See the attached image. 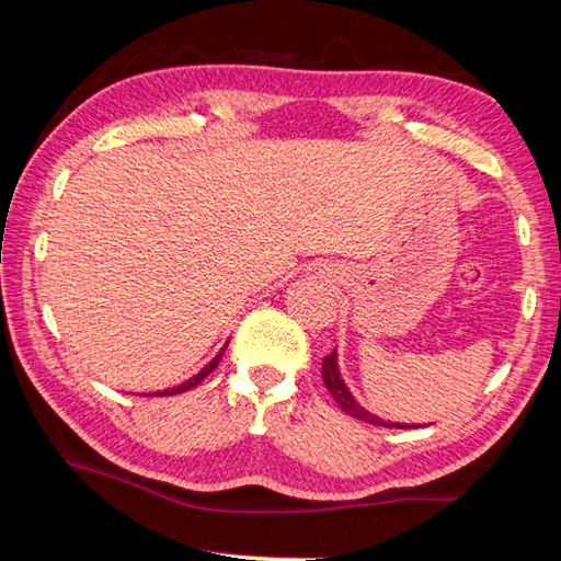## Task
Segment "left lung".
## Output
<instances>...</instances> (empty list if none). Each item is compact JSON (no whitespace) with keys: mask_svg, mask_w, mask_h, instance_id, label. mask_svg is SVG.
<instances>
[{"mask_svg":"<svg viewBox=\"0 0 561 561\" xmlns=\"http://www.w3.org/2000/svg\"><path fill=\"white\" fill-rule=\"evenodd\" d=\"M321 378H324V383H327V388H329L331 398H334L341 411L348 413L351 417H358V421L371 423V425H383V428H411V425H405V423H386V421H381V417H378V415L368 413L364 405L356 403V398L348 393L344 378H341V374H339L336 351H331L329 356H324V364H321Z\"/></svg>","mask_w":561,"mask_h":561,"instance_id":"left-lung-1","label":"left lung"}]
</instances>
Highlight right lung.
<instances>
[{"label":"right lung","mask_w":561,"mask_h":561,"mask_svg":"<svg viewBox=\"0 0 561 561\" xmlns=\"http://www.w3.org/2000/svg\"><path fill=\"white\" fill-rule=\"evenodd\" d=\"M227 348V346H225ZM225 348L220 351V354H217L213 360H210V364H207L205 368H203V371L201 374H197V376H193V378H190V381H185V383H180V386H175V388H168V391H160V393H156V396H175V393H183V391H190V388H195L197 383H201L203 381V378L207 376V374H213L215 371V366L217 364H220V358H222V354H225Z\"/></svg>","instance_id":"1"}]
</instances>
